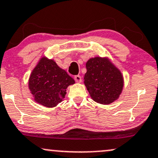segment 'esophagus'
<instances>
[{
    "label": "esophagus",
    "instance_id": "34e87169",
    "mask_svg": "<svg viewBox=\"0 0 158 158\" xmlns=\"http://www.w3.org/2000/svg\"><path fill=\"white\" fill-rule=\"evenodd\" d=\"M74 79H75V82L77 83H81V81H82V78H81V77L80 75H75L74 77Z\"/></svg>",
    "mask_w": 158,
    "mask_h": 158
}]
</instances>
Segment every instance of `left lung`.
Returning <instances> with one entry per match:
<instances>
[{"label": "left lung", "instance_id": "left-lung-1", "mask_svg": "<svg viewBox=\"0 0 158 158\" xmlns=\"http://www.w3.org/2000/svg\"><path fill=\"white\" fill-rule=\"evenodd\" d=\"M84 83L91 98L108 105L117 100L123 88L122 74L108 59L96 57L87 61Z\"/></svg>", "mask_w": 158, "mask_h": 158}]
</instances>
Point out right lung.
<instances>
[{
	"instance_id": "add662e5",
	"label": "right lung",
	"mask_w": 158,
	"mask_h": 158,
	"mask_svg": "<svg viewBox=\"0 0 158 158\" xmlns=\"http://www.w3.org/2000/svg\"><path fill=\"white\" fill-rule=\"evenodd\" d=\"M75 81L52 60L42 58L29 78V89L34 100L42 106L52 108L65 97L66 89Z\"/></svg>"
}]
</instances>
